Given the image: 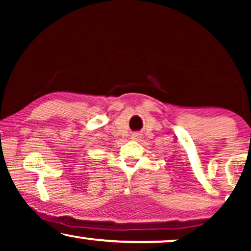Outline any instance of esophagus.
<instances>
[{
  "label": "esophagus",
  "instance_id": "1",
  "mask_svg": "<svg viewBox=\"0 0 251 251\" xmlns=\"http://www.w3.org/2000/svg\"><path fill=\"white\" fill-rule=\"evenodd\" d=\"M137 137H138V136H137V135H133L132 138H133V139H137Z\"/></svg>",
  "mask_w": 251,
  "mask_h": 251
}]
</instances>
